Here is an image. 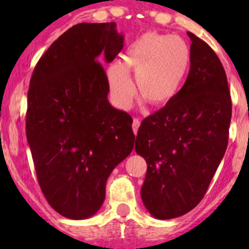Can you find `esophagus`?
<instances>
[{"mask_svg": "<svg viewBox=\"0 0 249 249\" xmlns=\"http://www.w3.org/2000/svg\"><path fill=\"white\" fill-rule=\"evenodd\" d=\"M141 122L137 118H134V122H132V130H134L135 135H137V131H139V127H140Z\"/></svg>", "mask_w": 249, "mask_h": 249, "instance_id": "1", "label": "esophagus"}]
</instances>
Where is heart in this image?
Returning a JSON list of instances; mask_svg holds the SVG:
<instances>
[{
    "instance_id": "b5f03b06",
    "label": "heart",
    "mask_w": 249,
    "mask_h": 249,
    "mask_svg": "<svg viewBox=\"0 0 249 249\" xmlns=\"http://www.w3.org/2000/svg\"><path fill=\"white\" fill-rule=\"evenodd\" d=\"M190 49L179 36L145 32L131 42L123 64L108 69V82L118 104L127 107L135 96L129 73L135 74L137 96L148 105L161 107L175 99L190 66Z\"/></svg>"
}]
</instances>
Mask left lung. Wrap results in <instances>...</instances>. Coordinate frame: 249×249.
Segmentation results:
<instances>
[{
	"label": "left lung",
	"instance_id": "1",
	"mask_svg": "<svg viewBox=\"0 0 249 249\" xmlns=\"http://www.w3.org/2000/svg\"><path fill=\"white\" fill-rule=\"evenodd\" d=\"M190 71L175 99L141 124L135 142L147 161L141 189L153 217H180L205 196L225 154L231 120L227 74L217 54L188 32Z\"/></svg>",
	"mask_w": 249,
	"mask_h": 249
}]
</instances>
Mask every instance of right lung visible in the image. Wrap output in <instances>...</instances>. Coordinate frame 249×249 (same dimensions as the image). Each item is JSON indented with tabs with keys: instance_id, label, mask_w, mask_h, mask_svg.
Instances as JSON below:
<instances>
[{
	"instance_id": "1",
	"label": "right lung",
	"mask_w": 249,
	"mask_h": 249,
	"mask_svg": "<svg viewBox=\"0 0 249 249\" xmlns=\"http://www.w3.org/2000/svg\"><path fill=\"white\" fill-rule=\"evenodd\" d=\"M115 22L72 26L37 62L27 92L26 137L48 203L85 219L105 201L110 172L131 153L132 118L113 108L101 62L124 47Z\"/></svg>"
}]
</instances>
